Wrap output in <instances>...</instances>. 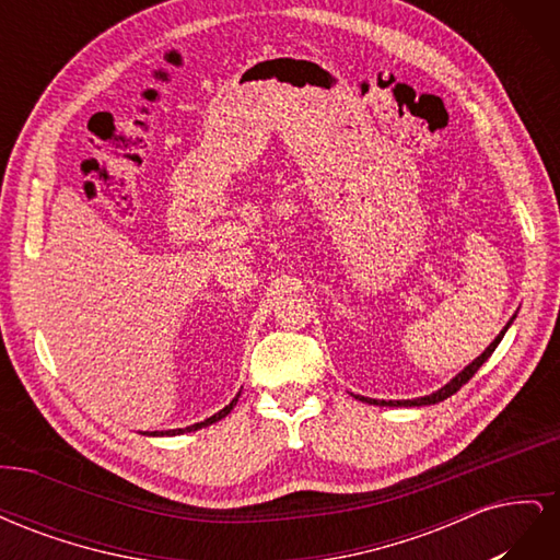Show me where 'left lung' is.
Masks as SVG:
<instances>
[{
  "label": "left lung",
  "mask_w": 560,
  "mask_h": 560,
  "mask_svg": "<svg viewBox=\"0 0 560 560\" xmlns=\"http://www.w3.org/2000/svg\"><path fill=\"white\" fill-rule=\"evenodd\" d=\"M510 325H512V319H510ZM506 325V327H510ZM506 327L498 334V338L493 343H490L486 350H483V354L481 358H477L474 360L463 374H457L448 385H444L442 389H436V393H432V395H428V397H420V399H406V401H378V399H364V397H358V399H364V401H369V404H383V406H428V404H436V401H444L446 397H451V395H455L457 389H460L474 374H477V371L481 369V364L490 358V354H493V350L498 348V343L502 341V336H504V331H506Z\"/></svg>",
  "instance_id": "8db88e82"
}]
</instances>
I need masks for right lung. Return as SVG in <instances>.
Returning <instances> with one entry per match:
<instances>
[{
    "mask_svg": "<svg viewBox=\"0 0 560 560\" xmlns=\"http://www.w3.org/2000/svg\"><path fill=\"white\" fill-rule=\"evenodd\" d=\"M238 397H241V395H235V399H233V401H231V404H226V406H224V409H222V411H217V413H214V416H210V418H206V420H202V422H196V425H189V428H184V430H167V432H151V434H154V436H156V434H171V436H173V434H184V432H191V430H200V428H206V425H212V422H217V420H222V418H224V416H229V413H231V411H233V406H235V401H238Z\"/></svg>",
    "mask_w": 560,
    "mask_h": 560,
    "instance_id": "right-lung-1",
    "label": "right lung"
}]
</instances>
